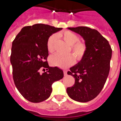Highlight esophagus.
<instances>
[{
  "label": "esophagus",
  "mask_w": 121,
  "mask_h": 121,
  "mask_svg": "<svg viewBox=\"0 0 121 121\" xmlns=\"http://www.w3.org/2000/svg\"><path fill=\"white\" fill-rule=\"evenodd\" d=\"M63 73H64V75H65V76H66V75H67V71L64 70Z\"/></svg>",
  "instance_id": "1"
}]
</instances>
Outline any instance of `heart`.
<instances>
[{
	"instance_id": "heart-1",
	"label": "heart",
	"mask_w": 121,
	"mask_h": 121,
	"mask_svg": "<svg viewBox=\"0 0 121 121\" xmlns=\"http://www.w3.org/2000/svg\"><path fill=\"white\" fill-rule=\"evenodd\" d=\"M60 36L62 37L68 45H71L70 51L74 56L71 54H67L65 55L58 53L55 54L52 56L50 58L51 65L61 68H66L74 63L75 57L78 61L83 60L88 51V46L84 42L79 41L78 35L71 31L66 30L61 33ZM56 41V36L55 35H51L47 40V49L50 53H53L55 51Z\"/></svg>"
}]
</instances>
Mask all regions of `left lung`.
Segmentation results:
<instances>
[{"label":"left lung","instance_id":"8db88e82","mask_svg":"<svg viewBox=\"0 0 121 121\" xmlns=\"http://www.w3.org/2000/svg\"><path fill=\"white\" fill-rule=\"evenodd\" d=\"M83 37L88 46L84 58L70 68L68 74L75 83L66 91L72 99L86 103L95 99L103 89L110 70L112 49L98 31L87 26L68 28Z\"/></svg>","mask_w":121,"mask_h":121}]
</instances>
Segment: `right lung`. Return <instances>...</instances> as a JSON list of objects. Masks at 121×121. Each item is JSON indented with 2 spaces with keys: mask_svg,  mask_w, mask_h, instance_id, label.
<instances>
[{
  "mask_svg": "<svg viewBox=\"0 0 121 121\" xmlns=\"http://www.w3.org/2000/svg\"><path fill=\"white\" fill-rule=\"evenodd\" d=\"M61 29L42 23L26 26L13 41L10 62L13 81L23 98L32 103L47 99L52 92V84L63 78V70L50 67L47 62V40ZM41 70L44 71L43 73Z\"/></svg>",
  "mask_w": 121,
  "mask_h": 121,
  "instance_id": "1",
  "label": "right lung"
}]
</instances>
